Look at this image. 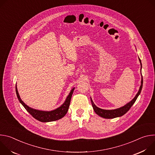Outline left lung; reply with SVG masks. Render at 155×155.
Instances as JSON below:
<instances>
[{
  "instance_id": "1",
  "label": "left lung",
  "mask_w": 155,
  "mask_h": 155,
  "mask_svg": "<svg viewBox=\"0 0 155 155\" xmlns=\"http://www.w3.org/2000/svg\"><path fill=\"white\" fill-rule=\"evenodd\" d=\"M139 61H140V67H141L140 69H142L141 61H140L139 58ZM142 86H143V78H142V75L141 85L140 86V88H139V90L138 93H137V94L136 95L134 98L132 99L131 101H130L129 102L126 104L125 105H124L123 107H121L120 108H117V109H114V110H104V109L100 108L97 107L94 104L92 99L91 98V104H92V105H93V109L94 110V112L99 116H100V117H101L102 118H107V119L114 118L120 117L123 116V115H124L126 112H127L129 111V110L130 108L132 105H133L134 104V102H136V99H137L138 96H139V94L141 93V91H142Z\"/></svg>"
}]
</instances>
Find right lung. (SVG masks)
Returning <instances> with one entry per match:
<instances>
[{"instance_id": "add662e5", "label": "right lung", "mask_w": 155, "mask_h": 155, "mask_svg": "<svg viewBox=\"0 0 155 155\" xmlns=\"http://www.w3.org/2000/svg\"><path fill=\"white\" fill-rule=\"evenodd\" d=\"M75 87H73L72 90L71 91L69 94L66 98L65 102L63 103L62 105H61L59 107L57 108L55 110H51V111H42V110H38L36 109H34L32 108L29 107L23 101H22L20 98V96L19 95L17 87L16 84V93L17 95V97L20 102V103L23 105V107L26 108L27 111L36 120L41 121V122H50V121H54L58 120L62 117H64L65 114H67L68 109L70 105V102L71 100V97L73 94V92L74 91Z\"/></svg>"}]
</instances>
